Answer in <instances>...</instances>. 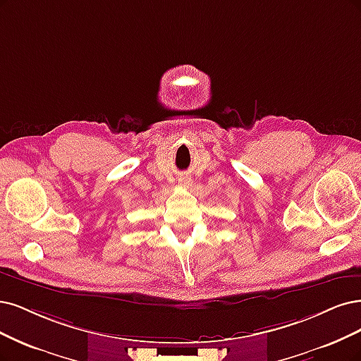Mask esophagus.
Segmentation results:
<instances>
[{
  "label": "esophagus",
  "instance_id": "obj_1",
  "mask_svg": "<svg viewBox=\"0 0 361 361\" xmlns=\"http://www.w3.org/2000/svg\"><path fill=\"white\" fill-rule=\"evenodd\" d=\"M180 182H182V183H191V178L183 176V178H180Z\"/></svg>",
  "mask_w": 361,
  "mask_h": 361
}]
</instances>
